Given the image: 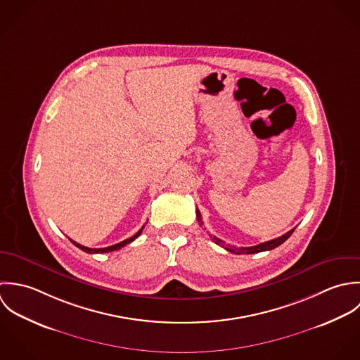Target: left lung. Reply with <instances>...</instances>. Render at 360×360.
<instances>
[{
  "instance_id": "1",
  "label": "left lung",
  "mask_w": 360,
  "mask_h": 360,
  "mask_svg": "<svg viewBox=\"0 0 360 360\" xmlns=\"http://www.w3.org/2000/svg\"><path fill=\"white\" fill-rule=\"evenodd\" d=\"M196 217H198V222L200 225H203V221H202V214L199 212V209H196ZM295 231L290 229L288 231L287 233H284L283 236L280 238H276V239H271V240H267V242H263L260 245H256V246H250V248H235V246H231V245H224V242L221 239H218L217 236H213L212 239L216 242L217 245H221L222 248H225L228 252L231 253H236V255H242V253H246V255H252V253H259V252H264V250H271V249H276L277 246H280L281 243H284L287 240L288 238L292 235V232Z\"/></svg>"
}]
</instances>
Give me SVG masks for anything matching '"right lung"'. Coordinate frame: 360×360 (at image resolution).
Wrapping results in <instances>:
<instances>
[{
  "instance_id": "1",
  "label": "right lung",
  "mask_w": 360,
  "mask_h": 360,
  "mask_svg": "<svg viewBox=\"0 0 360 360\" xmlns=\"http://www.w3.org/2000/svg\"><path fill=\"white\" fill-rule=\"evenodd\" d=\"M144 226H142L134 236H131V238H128V239H125V240H122V242H120V243H117V245H112V246H108V248H101V249H91V248H86V246H83V245H79L77 242H75L71 239V242H72L73 245L76 246V248H79L80 250H83V252H86V253H108V252H114V250H118V249H121V248H124V246H127L128 243H131L132 240H135L141 233H142V231H143Z\"/></svg>"
}]
</instances>
